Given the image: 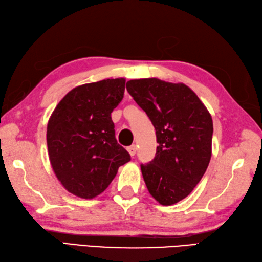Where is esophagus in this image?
Instances as JSON below:
<instances>
[{"instance_id": "34e87169", "label": "esophagus", "mask_w": 262, "mask_h": 262, "mask_svg": "<svg viewBox=\"0 0 262 262\" xmlns=\"http://www.w3.org/2000/svg\"><path fill=\"white\" fill-rule=\"evenodd\" d=\"M126 150L129 151L130 156H131V157H133V156L136 155V152H137V147H136V144H132V146L127 147V148H126Z\"/></svg>"}]
</instances>
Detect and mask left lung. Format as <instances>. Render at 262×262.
<instances>
[{
	"instance_id": "left-lung-1",
	"label": "left lung",
	"mask_w": 262,
	"mask_h": 262,
	"mask_svg": "<svg viewBox=\"0 0 262 262\" xmlns=\"http://www.w3.org/2000/svg\"><path fill=\"white\" fill-rule=\"evenodd\" d=\"M126 90L149 116L158 142L154 160L141 165L144 183L161 205L176 204L193 191L210 164L212 116L183 83L131 79Z\"/></svg>"
}]
</instances>
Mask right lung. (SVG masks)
<instances>
[{
    "instance_id": "obj_1",
    "label": "right lung",
    "mask_w": 262,
    "mask_h": 262,
    "mask_svg": "<svg viewBox=\"0 0 262 262\" xmlns=\"http://www.w3.org/2000/svg\"><path fill=\"white\" fill-rule=\"evenodd\" d=\"M125 79H103L75 87L63 96L47 125L52 169L69 193L94 199L131 160L115 139L113 110L123 98Z\"/></svg>"
}]
</instances>
